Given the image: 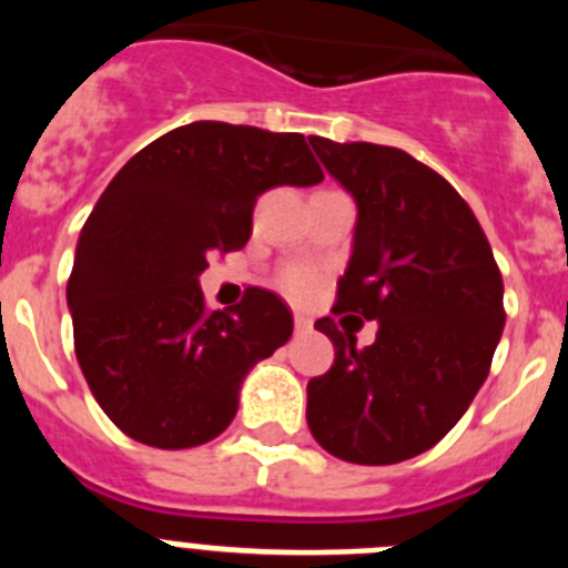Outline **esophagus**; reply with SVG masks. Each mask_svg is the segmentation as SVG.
Segmentation results:
<instances>
[{"label": "esophagus", "mask_w": 568, "mask_h": 568, "mask_svg": "<svg viewBox=\"0 0 568 568\" xmlns=\"http://www.w3.org/2000/svg\"><path fill=\"white\" fill-rule=\"evenodd\" d=\"M313 329V321L307 315H295V333H310Z\"/></svg>", "instance_id": "esophagus-1"}]
</instances>
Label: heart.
I'll return each instance as SVG.
<instances>
[{"label": "heart", "instance_id": "heart-1", "mask_svg": "<svg viewBox=\"0 0 568 568\" xmlns=\"http://www.w3.org/2000/svg\"><path fill=\"white\" fill-rule=\"evenodd\" d=\"M278 284L293 301H307L313 298L315 290H318L321 275L318 270L307 267V264H290V267L281 270Z\"/></svg>", "mask_w": 568, "mask_h": 568}]
</instances>
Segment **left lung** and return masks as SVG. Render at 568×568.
I'll use <instances>...</instances> for the list:
<instances>
[{"instance_id": "obj_1", "label": "left lung", "mask_w": 568, "mask_h": 568, "mask_svg": "<svg viewBox=\"0 0 568 568\" xmlns=\"http://www.w3.org/2000/svg\"><path fill=\"white\" fill-rule=\"evenodd\" d=\"M310 144L358 204L333 313L378 321L364 349L335 318L315 321L335 361L307 384L310 433L349 464H400L478 395L506 324L504 278L471 207L433 168L384 144Z\"/></svg>"}]
</instances>
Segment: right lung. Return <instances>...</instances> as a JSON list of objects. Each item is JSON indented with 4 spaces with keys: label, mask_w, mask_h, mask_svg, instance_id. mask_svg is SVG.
I'll list each match as a JSON object with an SVG mask.
<instances>
[{
    "label": "right lung",
    "mask_w": 568,
    "mask_h": 568,
    "mask_svg": "<svg viewBox=\"0 0 568 568\" xmlns=\"http://www.w3.org/2000/svg\"><path fill=\"white\" fill-rule=\"evenodd\" d=\"M324 179L301 133L193 122L124 164L84 222L68 278L73 346L90 393L124 435L190 449L222 435L255 361L293 335V313L250 287L207 310L210 255L241 250L264 190Z\"/></svg>",
    "instance_id": "obj_1"
}]
</instances>
